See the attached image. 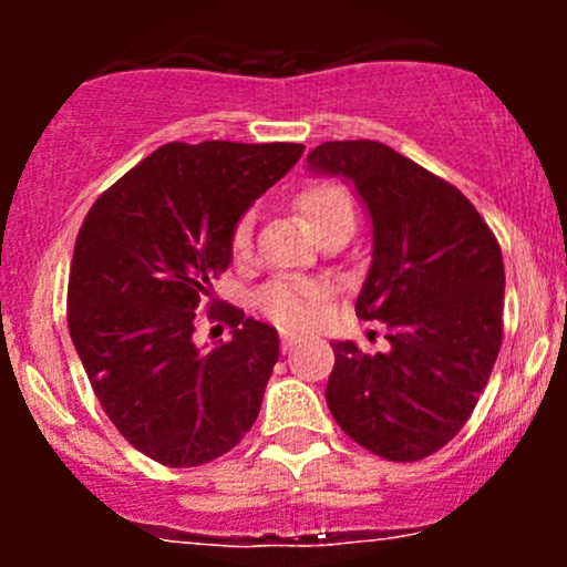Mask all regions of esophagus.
Segmentation results:
<instances>
[{
  "mask_svg": "<svg viewBox=\"0 0 567 567\" xmlns=\"http://www.w3.org/2000/svg\"><path fill=\"white\" fill-rule=\"evenodd\" d=\"M279 343H282V351H290L292 347H296V336L282 333V338H279Z\"/></svg>",
  "mask_w": 567,
  "mask_h": 567,
  "instance_id": "34e87169",
  "label": "esophagus"
}]
</instances>
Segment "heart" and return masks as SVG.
<instances>
[{
	"label": "heart",
	"mask_w": 567,
	"mask_h": 567,
	"mask_svg": "<svg viewBox=\"0 0 567 567\" xmlns=\"http://www.w3.org/2000/svg\"><path fill=\"white\" fill-rule=\"evenodd\" d=\"M296 207L301 213L309 229L322 237L333 226L354 224V205L347 188L333 184V181H309L296 194ZM231 258L243 264L250 258L252 250V218L243 216L234 224L229 237ZM324 303H328V285L306 277H279L264 285L258 292V309L269 317L271 322L282 328H311L322 317Z\"/></svg>",
	"instance_id": "obj_1"
}]
</instances>
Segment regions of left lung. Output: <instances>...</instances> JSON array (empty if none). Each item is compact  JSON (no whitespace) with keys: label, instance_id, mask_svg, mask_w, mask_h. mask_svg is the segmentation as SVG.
Listing matches in <instances>:
<instances>
[{"label":"left lung","instance_id":"8db88e82","mask_svg":"<svg viewBox=\"0 0 567 567\" xmlns=\"http://www.w3.org/2000/svg\"><path fill=\"white\" fill-rule=\"evenodd\" d=\"M315 173L343 175L373 218L357 317L386 324L389 351L336 341L324 396L338 426L381 458L421 461L470 421L504 338V258L464 194L379 141H328Z\"/></svg>","mask_w":567,"mask_h":567}]
</instances>
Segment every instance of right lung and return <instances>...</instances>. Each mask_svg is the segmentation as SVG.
<instances>
[{
	"mask_svg": "<svg viewBox=\"0 0 567 567\" xmlns=\"http://www.w3.org/2000/svg\"><path fill=\"white\" fill-rule=\"evenodd\" d=\"M301 154V143H165L84 216L71 341L109 421L159 464L216 461L256 424L277 330L213 298V282L231 261L234 224ZM202 308L235 333L210 355L193 347Z\"/></svg>",
	"mask_w": 567,
	"mask_h": 567,
	"instance_id": "obj_1",
	"label": "right lung"
}]
</instances>
